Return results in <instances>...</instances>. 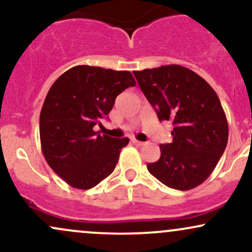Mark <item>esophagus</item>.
Masks as SVG:
<instances>
[{
	"label": "esophagus",
	"mask_w": 252,
	"mask_h": 252,
	"mask_svg": "<svg viewBox=\"0 0 252 252\" xmlns=\"http://www.w3.org/2000/svg\"><path fill=\"white\" fill-rule=\"evenodd\" d=\"M131 143L135 144V146H137V147H141L144 144L143 142H141V141H137V140H131Z\"/></svg>",
	"instance_id": "obj_1"
}]
</instances>
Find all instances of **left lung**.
<instances>
[{
  "label": "left lung",
  "instance_id": "left-lung-1",
  "mask_svg": "<svg viewBox=\"0 0 252 252\" xmlns=\"http://www.w3.org/2000/svg\"><path fill=\"white\" fill-rule=\"evenodd\" d=\"M160 121L173 123L172 143L147 168L170 189H192L211 175L227 144L228 126L216 91L204 78L180 65L134 71Z\"/></svg>",
  "mask_w": 252,
  "mask_h": 252
}]
</instances>
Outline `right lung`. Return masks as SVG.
Returning <instances> with one entry per match:
<instances>
[{
  "mask_svg": "<svg viewBox=\"0 0 252 252\" xmlns=\"http://www.w3.org/2000/svg\"><path fill=\"white\" fill-rule=\"evenodd\" d=\"M135 85L129 71L78 65L51 86L40 114V142L48 166L71 187L90 189L114 172L129 138L100 135L94 126Z\"/></svg>",
  "mask_w": 252,
  "mask_h": 252,
  "instance_id": "right-lung-1",
  "label": "right lung"
}]
</instances>
